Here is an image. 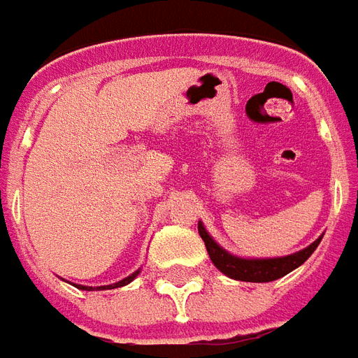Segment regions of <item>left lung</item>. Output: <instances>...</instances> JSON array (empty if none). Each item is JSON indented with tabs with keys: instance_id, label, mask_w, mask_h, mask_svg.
<instances>
[{
	"instance_id": "obj_1",
	"label": "left lung",
	"mask_w": 358,
	"mask_h": 358,
	"mask_svg": "<svg viewBox=\"0 0 358 358\" xmlns=\"http://www.w3.org/2000/svg\"><path fill=\"white\" fill-rule=\"evenodd\" d=\"M199 236L205 241V248L209 253L210 261L217 266L222 274L234 280H241V282H272L278 278L289 274L292 270L307 261L308 257L315 253V249L318 248V243L322 240V236L316 241H313L308 248L301 249L297 253H292L287 257H274V259H243V257H236L232 253H228L226 249L218 245L217 241L213 240L209 232L205 230V226L199 222L197 224Z\"/></svg>"
}]
</instances>
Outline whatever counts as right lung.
<instances>
[{
  "instance_id": "1",
  "label": "right lung",
  "mask_w": 358,
  "mask_h": 358,
  "mask_svg": "<svg viewBox=\"0 0 358 358\" xmlns=\"http://www.w3.org/2000/svg\"><path fill=\"white\" fill-rule=\"evenodd\" d=\"M140 274V270H136L134 274H130L128 278H124V280H120V282H117V284H110V285H99V287H90V285H76L74 284V287H78V289H86V292H94V289H115V287H122V285L130 284L134 278Z\"/></svg>"
}]
</instances>
